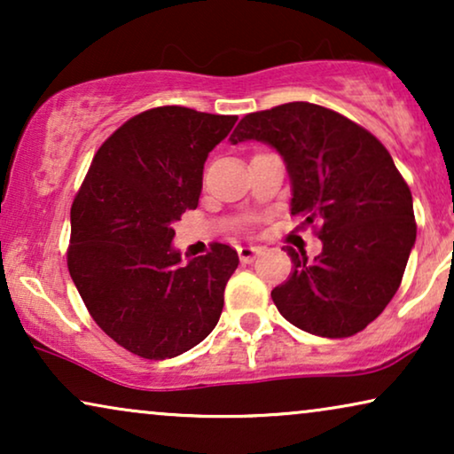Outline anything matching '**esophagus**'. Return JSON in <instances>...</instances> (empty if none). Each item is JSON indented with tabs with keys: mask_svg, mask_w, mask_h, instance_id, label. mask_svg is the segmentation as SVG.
<instances>
[{
	"mask_svg": "<svg viewBox=\"0 0 454 454\" xmlns=\"http://www.w3.org/2000/svg\"><path fill=\"white\" fill-rule=\"evenodd\" d=\"M238 254H239L241 262L250 264V262H254V260H256V256L260 254V247L258 246H239Z\"/></svg>",
	"mask_w": 454,
	"mask_h": 454,
	"instance_id": "esophagus-1",
	"label": "esophagus"
}]
</instances>
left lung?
<instances>
[{
    "instance_id": "1",
    "label": "left lung",
    "mask_w": 454,
    "mask_h": 454,
    "mask_svg": "<svg viewBox=\"0 0 454 454\" xmlns=\"http://www.w3.org/2000/svg\"><path fill=\"white\" fill-rule=\"evenodd\" d=\"M229 140L277 148L291 215L322 239L314 260L287 247L294 270L270 294L278 312L318 337L364 331L399 289L418 233L411 192L387 148L345 115L303 101L246 115Z\"/></svg>"
}]
</instances>
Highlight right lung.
Returning <instances> with one entry per match:
<instances>
[{
  "label": "right lung",
  "instance_id": "add662e5",
  "mask_svg": "<svg viewBox=\"0 0 454 454\" xmlns=\"http://www.w3.org/2000/svg\"><path fill=\"white\" fill-rule=\"evenodd\" d=\"M235 121L177 105L142 111L103 142L74 198L70 277L92 320L134 356H182L221 318L238 252L213 244L184 264L171 241Z\"/></svg>",
  "mask_w": 454,
  "mask_h": 454
}]
</instances>
